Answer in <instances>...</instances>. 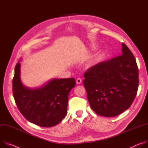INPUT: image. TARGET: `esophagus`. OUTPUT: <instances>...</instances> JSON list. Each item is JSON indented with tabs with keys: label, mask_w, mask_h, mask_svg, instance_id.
Masks as SVG:
<instances>
[{
	"label": "esophagus",
	"mask_w": 148,
	"mask_h": 148,
	"mask_svg": "<svg viewBox=\"0 0 148 148\" xmlns=\"http://www.w3.org/2000/svg\"><path fill=\"white\" fill-rule=\"evenodd\" d=\"M82 80L81 78H77L76 79V84H80L82 83Z\"/></svg>",
	"instance_id": "34e87169"
}]
</instances>
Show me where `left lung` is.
I'll use <instances>...</instances> for the list:
<instances>
[{"label": "left lung", "instance_id": "obj_1", "mask_svg": "<svg viewBox=\"0 0 148 148\" xmlns=\"http://www.w3.org/2000/svg\"><path fill=\"white\" fill-rule=\"evenodd\" d=\"M122 54L89 68L84 85L90 108L106 117L119 115L133 103L139 85L135 58L122 43Z\"/></svg>", "mask_w": 148, "mask_h": 148}]
</instances>
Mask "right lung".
Returning <instances> with one entry per match:
<instances>
[{
	"label": "right lung",
	"mask_w": 148,
	"mask_h": 148,
	"mask_svg": "<svg viewBox=\"0 0 148 148\" xmlns=\"http://www.w3.org/2000/svg\"><path fill=\"white\" fill-rule=\"evenodd\" d=\"M19 62L14 68L13 94L18 109L30 122L49 127L58 124L66 115L68 95L75 86L74 78L54 79L44 86L31 89L22 85Z\"/></svg>",
	"instance_id": "add662e5"
}]
</instances>
